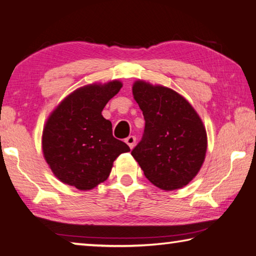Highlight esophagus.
Here are the masks:
<instances>
[{
    "instance_id": "esophagus-1",
    "label": "esophagus",
    "mask_w": 256,
    "mask_h": 256,
    "mask_svg": "<svg viewBox=\"0 0 256 256\" xmlns=\"http://www.w3.org/2000/svg\"><path fill=\"white\" fill-rule=\"evenodd\" d=\"M125 142H126V144L130 146V149H133L134 146H136V136H128L125 138Z\"/></svg>"
}]
</instances>
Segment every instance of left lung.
Instances as JSON below:
<instances>
[{"label":"left lung","mask_w":256,"mask_h":256,"mask_svg":"<svg viewBox=\"0 0 256 256\" xmlns=\"http://www.w3.org/2000/svg\"><path fill=\"white\" fill-rule=\"evenodd\" d=\"M133 97L146 128L131 154L144 176L164 190H180L200 172L206 159V126L193 106L175 90L138 80Z\"/></svg>","instance_id":"left-lung-1"}]
</instances>
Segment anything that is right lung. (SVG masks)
Here are the masks:
<instances>
[{"mask_svg":"<svg viewBox=\"0 0 256 256\" xmlns=\"http://www.w3.org/2000/svg\"><path fill=\"white\" fill-rule=\"evenodd\" d=\"M123 84L80 86L50 112L42 128V149L56 178L80 190L96 188L110 176L112 162L130 148L112 136V123L102 115Z\"/></svg>","mask_w":256,"mask_h":256,"instance_id":"add662e5","label":"right lung"}]
</instances>
